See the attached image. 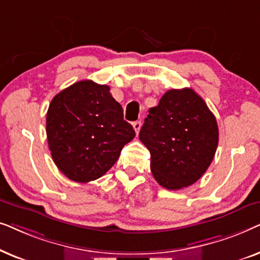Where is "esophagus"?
<instances>
[{"label":"esophagus","instance_id":"obj_1","mask_svg":"<svg viewBox=\"0 0 260 260\" xmlns=\"http://www.w3.org/2000/svg\"><path fill=\"white\" fill-rule=\"evenodd\" d=\"M141 125H142V124H141L140 120H137V122H135V123L133 124L134 130L136 131V134H137V135H138V133H140V130H141Z\"/></svg>","mask_w":260,"mask_h":260}]
</instances>
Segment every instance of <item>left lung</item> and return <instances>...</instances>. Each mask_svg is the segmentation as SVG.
Returning a JSON list of instances; mask_svg holds the SVG:
<instances>
[{"label": "left lung", "instance_id": "obj_1", "mask_svg": "<svg viewBox=\"0 0 260 260\" xmlns=\"http://www.w3.org/2000/svg\"><path fill=\"white\" fill-rule=\"evenodd\" d=\"M150 151L155 180L170 190L197 182L214 158L219 142L216 119L191 88L167 91L140 131Z\"/></svg>", "mask_w": 260, "mask_h": 260}]
</instances>
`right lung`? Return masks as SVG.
Returning <instances> with one entry per match:
<instances>
[{
	"instance_id": "right-lung-1",
	"label": "right lung",
	"mask_w": 260,
	"mask_h": 260,
	"mask_svg": "<svg viewBox=\"0 0 260 260\" xmlns=\"http://www.w3.org/2000/svg\"><path fill=\"white\" fill-rule=\"evenodd\" d=\"M46 134L56 167L80 183L104 175L136 135L108 85L92 80L78 81L52 99Z\"/></svg>"
}]
</instances>
